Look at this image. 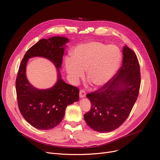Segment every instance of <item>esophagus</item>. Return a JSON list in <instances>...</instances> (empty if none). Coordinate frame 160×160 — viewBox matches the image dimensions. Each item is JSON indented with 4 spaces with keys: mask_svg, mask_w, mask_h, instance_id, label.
I'll return each mask as SVG.
<instances>
[{
    "mask_svg": "<svg viewBox=\"0 0 160 160\" xmlns=\"http://www.w3.org/2000/svg\"><path fill=\"white\" fill-rule=\"evenodd\" d=\"M86 96V92L85 90H83V89H81V90H80L79 91V97L81 98H83L85 97Z\"/></svg>",
    "mask_w": 160,
    "mask_h": 160,
    "instance_id": "34e87169",
    "label": "esophagus"
}]
</instances>
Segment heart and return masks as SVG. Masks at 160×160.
<instances>
[{"label":"heart","instance_id":"obj_1","mask_svg":"<svg viewBox=\"0 0 160 160\" xmlns=\"http://www.w3.org/2000/svg\"><path fill=\"white\" fill-rule=\"evenodd\" d=\"M121 59L119 49L114 45L91 42L76 47L72 58L66 59V69L71 81L76 82L84 75L91 83L102 86L109 81L119 68Z\"/></svg>","mask_w":160,"mask_h":160}]
</instances>
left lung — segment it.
I'll use <instances>...</instances> for the list:
<instances>
[{"label": "left lung", "instance_id": "1", "mask_svg": "<svg viewBox=\"0 0 160 160\" xmlns=\"http://www.w3.org/2000/svg\"><path fill=\"white\" fill-rule=\"evenodd\" d=\"M123 54L122 66L112 79L87 94L91 108L84 119L95 131L108 132L118 129L129 117L138 96L141 81L137 55L126 46Z\"/></svg>", "mask_w": 160, "mask_h": 160}]
</instances>
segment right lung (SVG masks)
Returning a JSON list of instances; mask_svg holds the SVG:
<instances>
[{
    "mask_svg": "<svg viewBox=\"0 0 160 160\" xmlns=\"http://www.w3.org/2000/svg\"><path fill=\"white\" fill-rule=\"evenodd\" d=\"M68 41L62 37L41 39L27 51L19 67L16 80L18 108L24 119L36 129L48 130L56 127L63 119L66 107L79 100V88L63 81L58 69L62 66L63 45ZM34 56L44 57L58 68V81L52 88L39 90L27 79V62Z\"/></svg>",
    "mask_w": 160,
    "mask_h": 160,
    "instance_id": "right-lung-1",
    "label": "right lung"
}]
</instances>
